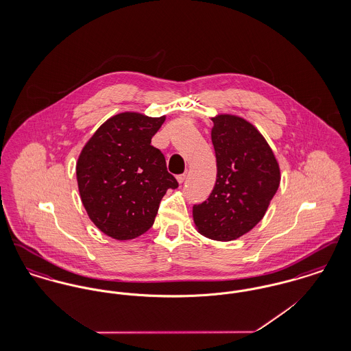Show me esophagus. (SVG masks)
<instances>
[{"label":"esophagus","mask_w":351,"mask_h":351,"mask_svg":"<svg viewBox=\"0 0 351 351\" xmlns=\"http://www.w3.org/2000/svg\"><path fill=\"white\" fill-rule=\"evenodd\" d=\"M185 178H186V175H185V173L178 175V176H176V179H178V183L183 184L184 182H185Z\"/></svg>","instance_id":"esophagus-1"}]
</instances>
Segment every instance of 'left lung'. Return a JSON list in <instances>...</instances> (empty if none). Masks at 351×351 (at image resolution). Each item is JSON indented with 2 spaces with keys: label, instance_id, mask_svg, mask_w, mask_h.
<instances>
[{
  "label": "left lung",
  "instance_id": "1",
  "mask_svg": "<svg viewBox=\"0 0 351 351\" xmlns=\"http://www.w3.org/2000/svg\"><path fill=\"white\" fill-rule=\"evenodd\" d=\"M217 180L208 200L193 206L199 233L215 241H234L265 217L280 184L279 163L267 141L245 118L212 117Z\"/></svg>",
  "mask_w": 351,
  "mask_h": 351
}]
</instances>
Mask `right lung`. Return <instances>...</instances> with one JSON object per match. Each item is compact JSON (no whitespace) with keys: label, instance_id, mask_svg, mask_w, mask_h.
<instances>
[{"label":"right lung","instance_id":"right-lung-1","mask_svg":"<svg viewBox=\"0 0 351 351\" xmlns=\"http://www.w3.org/2000/svg\"><path fill=\"white\" fill-rule=\"evenodd\" d=\"M166 116L123 112L106 119L85 143L76 163L88 217L108 237L129 241L146 233L167 189L178 188L151 138Z\"/></svg>","mask_w":351,"mask_h":351}]
</instances>
